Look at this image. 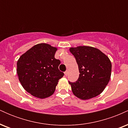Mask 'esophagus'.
I'll use <instances>...</instances> for the list:
<instances>
[{
    "label": "esophagus",
    "instance_id": "obj_1",
    "mask_svg": "<svg viewBox=\"0 0 128 128\" xmlns=\"http://www.w3.org/2000/svg\"><path fill=\"white\" fill-rule=\"evenodd\" d=\"M64 74H65L66 76H67L68 75V71H66L65 72H64Z\"/></svg>",
    "mask_w": 128,
    "mask_h": 128
}]
</instances>
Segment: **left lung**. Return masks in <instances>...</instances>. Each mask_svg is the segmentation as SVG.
<instances>
[{
    "label": "left lung",
    "mask_w": 128,
    "mask_h": 128,
    "mask_svg": "<svg viewBox=\"0 0 128 128\" xmlns=\"http://www.w3.org/2000/svg\"><path fill=\"white\" fill-rule=\"evenodd\" d=\"M78 66L79 78L68 82L73 94L81 100L95 98L102 93L110 80L112 64L107 56L96 48L80 46L70 48Z\"/></svg>",
    "instance_id": "1"
}]
</instances>
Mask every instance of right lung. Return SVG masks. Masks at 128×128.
Instances as JSON below:
<instances>
[{"mask_svg": "<svg viewBox=\"0 0 128 128\" xmlns=\"http://www.w3.org/2000/svg\"><path fill=\"white\" fill-rule=\"evenodd\" d=\"M58 50L49 44L40 43L20 56L17 62L19 81L27 92L36 98L52 96L64 73L58 69L60 61L55 58Z\"/></svg>", "mask_w": 128, "mask_h": 128, "instance_id": "1", "label": "right lung"}]
</instances>
